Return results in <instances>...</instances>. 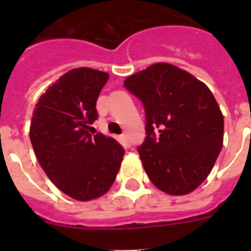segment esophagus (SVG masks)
<instances>
[{"mask_svg":"<svg viewBox=\"0 0 251 251\" xmlns=\"http://www.w3.org/2000/svg\"><path fill=\"white\" fill-rule=\"evenodd\" d=\"M122 139V143H123L124 147H130V142H129V138H128L127 134H123V136L121 137Z\"/></svg>","mask_w":251,"mask_h":251,"instance_id":"1","label":"esophagus"}]
</instances>
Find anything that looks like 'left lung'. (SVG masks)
Here are the masks:
<instances>
[{
  "mask_svg": "<svg viewBox=\"0 0 251 251\" xmlns=\"http://www.w3.org/2000/svg\"><path fill=\"white\" fill-rule=\"evenodd\" d=\"M124 86L145 105L146 139L138 147L152 183L187 195L210 175L223 148L224 117L207 86L167 63L128 76Z\"/></svg>",
  "mask_w": 251,
  "mask_h": 251,
  "instance_id": "8db88e82",
  "label": "left lung"
}]
</instances>
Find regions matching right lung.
Listing matches in <instances>:
<instances>
[{"label":"right lung","instance_id":"add662e5","mask_svg":"<svg viewBox=\"0 0 251 251\" xmlns=\"http://www.w3.org/2000/svg\"><path fill=\"white\" fill-rule=\"evenodd\" d=\"M108 79L109 74L94 69H73L49 86L32 114L30 141L37 161L60 191L75 200L105 194L124 156L115 139L89 133Z\"/></svg>","mask_w":251,"mask_h":251}]
</instances>
